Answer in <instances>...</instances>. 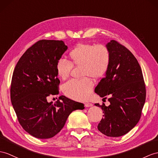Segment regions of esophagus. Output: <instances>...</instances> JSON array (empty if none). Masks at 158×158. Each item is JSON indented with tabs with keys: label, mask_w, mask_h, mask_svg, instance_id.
Listing matches in <instances>:
<instances>
[{
	"label": "esophagus",
	"mask_w": 158,
	"mask_h": 158,
	"mask_svg": "<svg viewBox=\"0 0 158 158\" xmlns=\"http://www.w3.org/2000/svg\"><path fill=\"white\" fill-rule=\"evenodd\" d=\"M84 106H85L86 107H90L92 106V103H89V102H86L84 104Z\"/></svg>",
	"instance_id": "esophagus-1"
}]
</instances>
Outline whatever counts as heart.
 <instances>
[{
  "instance_id": "obj_1",
  "label": "heart",
  "mask_w": 158,
  "mask_h": 158,
  "mask_svg": "<svg viewBox=\"0 0 158 158\" xmlns=\"http://www.w3.org/2000/svg\"><path fill=\"white\" fill-rule=\"evenodd\" d=\"M72 63L82 66L83 77L100 78L106 74L110 64V53L106 46L90 44H79L70 52ZM68 60L60 59L56 65L57 75L61 79L70 76L72 64ZM93 82L89 78L69 80L63 86L64 93L77 101H84L90 97Z\"/></svg>"
}]
</instances>
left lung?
<instances>
[{"mask_svg": "<svg viewBox=\"0 0 158 158\" xmlns=\"http://www.w3.org/2000/svg\"><path fill=\"white\" fill-rule=\"evenodd\" d=\"M106 47L110 53V66L94 92L103 99L108 97L110 105L94 104L104 113L97 128L106 136L117 137L139 122L145 102V86L139 64L128 49L114 40Z\"/></svg>", "mask_w": 158, "mask_h": 158, "instance_id": "8db88e82", "label": "left lung"}]
</instances>
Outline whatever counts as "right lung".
I'll list each match as a JSON object with an SVG mask.
<instances>
[{"label":"right lung","instance_id":"obj_1","mask_svg":"<svg viewBox=\"0 0 158 158\" xmlns=\"http://www.w3.org/2000/svg\"><path fill=\"white\" fill-rule=\"evenodd\" d=\"M67 49L63 41L40 40L23 53L13 72L10 86L13 109L25 131L39 139L55 136L72 111L84 109V104L64 96L54 104L48 102L49 95L59 94L56 65Z\"/></svg>","mask_w":158,"mask_h":158}]
</instances>
